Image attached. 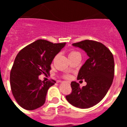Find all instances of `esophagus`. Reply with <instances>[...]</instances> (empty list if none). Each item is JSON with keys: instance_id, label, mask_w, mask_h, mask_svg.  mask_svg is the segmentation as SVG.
Listing matches in <instances>:
<instances>
[{"instance_id": "1", "label": "esophagus", "mask_w": 127, "mask_h": 127, "mask_svg": "<svg viewBox=\"0 0 127 127\" xmlns=\"http://www.w3.org/2000/svg\"><path fill=\"white\" fill-rule=\"evenodd\" d=\"M65 83H67V84H69V85H70V82L67 81V82H65Z\"/></svg>"}]
</instances>
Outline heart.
<instances>
[{
    "mask_svg": "<svg viewBox=\"0 0 127 127\" xmlns=\"http://www.w3.org/2000/svg\"><path fill=\"white\" fill-rule=\"evenodd\" d=\"M77 54H79V53H78V52H77V51H70V53H69V57H71V56L76 55H77Z\"/></svg>",
    "mask_w": 127,
    "mask_h": 127,
    "instance_id": "b5f03b06",
    "label": "heart"
}]
</instances>
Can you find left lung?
I'll use <instances>...</instances> for the list:
<instances>
[{
    "label": "left lung",
    "instance_id": "obj_1",
    "mask_svg": "<svg viewBox=\"0 0 127 127\" xmlns=\"http://www.w3.org/2000/svg\"><path fill=\"white\" fill-rule=\"evenodd\" d=\"M72 46L84 50L89 57L77 75V79H85L86 85L80 88L79 83L71 82L72 93L66 99L76 107L90 108L101 101L113 83L114 58L107 47L97 41L85 40Z\"/></svg>",
    "mask_w": 127,
    "mask_h": 127
}]
</instances>
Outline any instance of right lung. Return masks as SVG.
<instances>
[{"label": "right lung", "mask_w": 127, "mask_h": 127, "mask_svg": "<svg viewBox=\"0 0 127 127\" xmlns=\"http://www.w3.org/2000/svg\"><path fill=\"white\" fill-rule=\"evenodd\" d=\"M65 44L39 39L18 53L10 73V85L14 98L23 109H36L45 103L48 89L56 82L42 81L39 76L49 74L53 60Z\"/></svg>", "instance_id": "1"}]
</instances>
